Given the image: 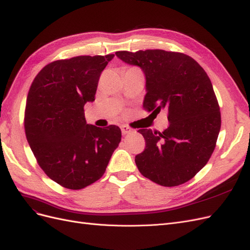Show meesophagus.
<instances>
[{
  "mask_svg": "<svg viewBox=\"0 0 250 250\" xmlns=\"http://www.w3.org/2000/svg\"><path fill=\"white\" fill-rule=\"evenodd\" d=\"M121 130H122V134L123 135H126V134H129L133 131V129H131L130 127H128L126 125H122L121 126Z\"/></svg>",
  "mask_w": 250,
  "mask_h": 250,
  "instance_id": "1",
  "label": "esophagus"
}]
</instances>
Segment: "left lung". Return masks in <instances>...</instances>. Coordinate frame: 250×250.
Instances as JSON below:
<instances>
[{
    "instance_id": "left-lung-1",
    "label": "left lung",
    "mask_w": 250,
    "mask_h": 250,
    "mask_svg": "<svg viewBox=\"0 0 250 250\" xmlns=\"http://www.w3.org/2000/svg\"><path fill=\"white\" fill-rule=\"evenodd\" d=\"M116 55L145 74L144 108L168 111L170 124L163 132L139 130L146 141L145 150L135 156L139 171L164 187L187 183L208 162L221 127L220 107L208 74L184 53L140 50Z\"/></svg>"
}]
</instances>
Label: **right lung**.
I'll return each mask as SVG.
<instances>
[{"mask_svg":"<svg viewBox=\"0 0 250 250\" xmlns=\"http://www.w3.org/2000/svg\"><path fill=\"white\" fill-rule=\"evenodd\" d=\"M113 56L56 60L30 86L27 141L43 172L66 188L80 190L100 179L121 142L118 126L87 124L83 109L86 102L95 101L100 75Z\"/></svg>","mask_w":250,"mask_h":250,"instance_id":"right-lung-1","label":"right lung"}]
</instances>
